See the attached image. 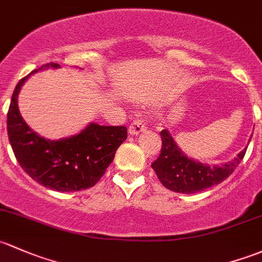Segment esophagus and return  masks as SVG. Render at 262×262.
<instances>
[{
    "label": "esophagus",
    "instance_id": "34e87169",
    "mask_svg": "<svg viewBox=\"0 0 262 262\" xmlns=\"http://www.w3.org/2000/svg\"><path fill=\"white\" fill-rule=\"evenodd\" d=\"M144 130H145V125L142 119H134L133 123H132L130 126H129V133H130L132 136H137V134H139L140 132H144Z\"/></svg>",
    "mask_w": 262,
    "mask_h": 262
}]
</instances>
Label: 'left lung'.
I'll list each match as a JSON object with an SVG mask.
<instances>
[{
	"mask_svg": "<svg viewBox=\"0 0 262 262\" xmlns=\"http://www.w3.org/2000/svg\"><path fill=\"white\" fill-rule=\"evenodd\" d=\"M161 154L152 163V168L166 188L178 193H196L221 183L241 163L246 153L244 149L231 162L210 167L184 156L166 129L161 132Z\"/></svg>",
	"mask_w": 262,
	"mask_h": 262,
	"instance_id": "obj_1",
	"label": "left lung"
}]
</instances>
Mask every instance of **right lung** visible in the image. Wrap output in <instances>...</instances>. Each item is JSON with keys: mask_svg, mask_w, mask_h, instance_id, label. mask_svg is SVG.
Segmentation results:
<instances>
[{"mask_svg": "<svg viewBox=\"0 0 262 262\" xmlns=\"http://www.w3.org/2000/svg\"><path fill=\"white\" fill-rule=\"evenodd\" d=\"M50 65L59 66L54 62ZM37 70L17 82L8 108L7 134L16 159L32 180L46 188L57 192L90 188L103 177L117 149L126 139V128L92 123L70 138L54 142L38 137L22 119L17 106L21 86Z\"/></svg>", "mask_w": 262, "mask_h": 262, "instance_id": "1", "label": "right lung"}]
</instances>
